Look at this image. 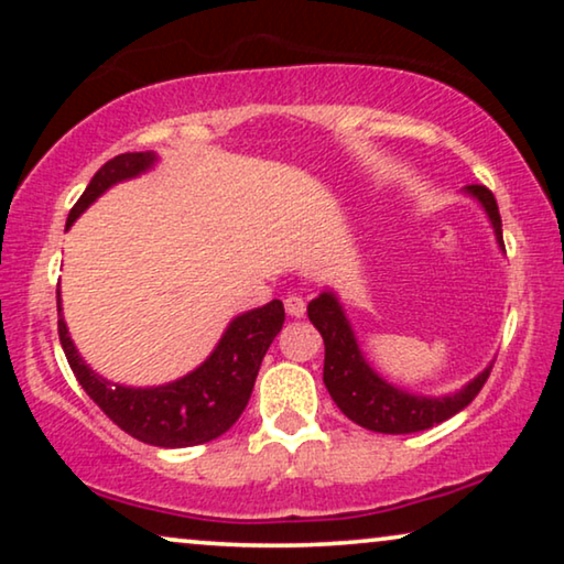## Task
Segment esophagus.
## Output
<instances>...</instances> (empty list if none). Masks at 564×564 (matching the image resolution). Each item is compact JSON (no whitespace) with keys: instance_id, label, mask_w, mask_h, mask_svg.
<instances>
[{"instance_id":"esophagus-1","label":"esophagus","mask_w":564,"mask_h":564,"mask_svg":"<svg viewBox=\"0 0 564 564\" xmlns=\"http://www.w3.org/2000/svg\"><path fill=\"white\" fill-rule=\"evenodd\" d=\"M284 311H288L292 318H300V315H305V297L297 295V292H290V295L284 297Z\"/></svg>"}]
</instances>
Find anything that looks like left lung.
<instances>
[{
    "label": "left lung",
    "instance_id": "8db88e82",
    "mask_svg": "<svg viewBox=\"0 0 564 564\" xmlns=\"http://www.w3.org/2000/svg\"><path fill=\"white\" fill-rule=\"evenodd\" d=\"M469 195L480 199L485 213L496 228L498 243L503 246V230H500V213L492 192L482 184H469ZM506 249V246H503ZM307 318L321 330L323 344H326V361H323V382L341 408L346 419L359 423L361 429L377 431V434H415L426 431L436 423L452 419L462 408H467L488 382L490 369L477 375L465 390L449 398H421L411 392L392 388L361 357L357 338H354L349 321L330 292H323L307 305Z\"/></svg>",
    "mask_w": 564,
    "mask_h": 564
}]
</instances>
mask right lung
Wrapping results in <instances>:
<instances>
[{
    "label": "right lung",
    "instance_id": "right-lung-1",
    "mask_svg": "<svg viewBox=\"0 0 564 564\" xmlns=\"http://www.w3.org/2000/svg\"><path fill=\"white\" fill-rule=\"evenodd\" d=\"M156 156L153 153H120L107 161L76 199L68 213L66 228L79 218V213L95 203L115 182L130 180L149 169ZM61 311V307H58ZM284 323V307L272 300L264 307L238 315L223 334L218 349L195 372L182 380L161 384V388H122L97 377L84 365L68 338L66 323L58 315V338L64 346L68 367L84 392L102 408L112 423L138 442L151 446H195L218 438L234 426L238 415L249 403L253 382H257L261 359L280 334Z\"/></svg>",
    "mask_w": 564,
    "mask_h": 564
}]
</instances>
